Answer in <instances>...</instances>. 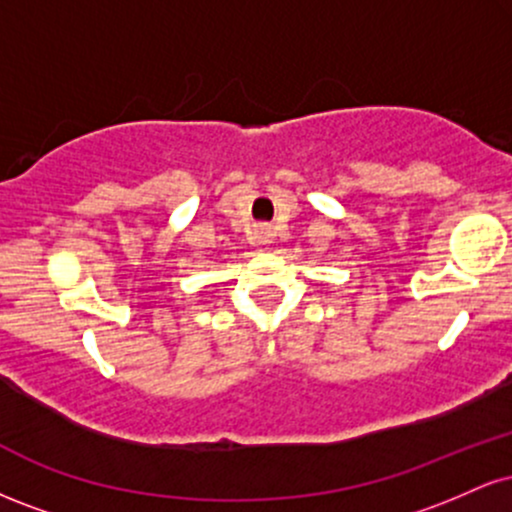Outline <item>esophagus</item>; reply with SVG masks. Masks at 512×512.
<instances>
[{"label": "esophagus", "instance_id": "1", "mask_svg": "<svg viewBox=\"0 0 512 512\" xmlns=\"http://www.w3.org/2000/svg\"><path fill=\"white\" fill-rule=\"evenodd\" d=\"M272 236H274V231L269 226H260L257 228V240H260L262 245H267V243H272Z\"/></svg>", "mask_w": 512, "mask_h": 512}]
</instances>
